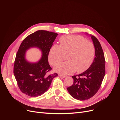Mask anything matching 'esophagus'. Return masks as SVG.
Masks as SVG:
<instances>
[{
    "label": "esophagus",
    "mask_w": 120,
    "mask_h": 120,
    "mask_svg": "<svg viewBox=\"0 0 120 120\" xmlns=\"http://www.w3.org/2000/svg\"><path fill=\"white\" fill-rule=\"evenodd\" d=\"M59 76H60V77H63V78H66V77H67V76H66V75H59Z\"/></svg>",
    "instance_id": "obj_1"
}]
</instances>
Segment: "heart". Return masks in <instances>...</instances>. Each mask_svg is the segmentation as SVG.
I'll list each match as a JSON object with an SVG mask.
<instances>
[{
  "mask_svg": "<svg viewBox=\"0 0 120 120\" xmlns=\"http://www.w3.org/2000/svg\"><path fill=\"white\" fill-rule=\"evenodd\" d=\"M60 45H54L50 49L49 60L52 65L58 63L67 54L66 62L56 65L54 71L62 74H70L75 71L81 72L90 67L95 55L93 44L78 35L62 36Z\"/></svg>",
  "mask_w": 120,
  "mask_h": 120,
  "instance_id": "heart-1",
  "label": "heart"
}]
</instances>
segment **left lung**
I'll return each mask as SVG.
<instances>
[{"instance_id":"obj_1","label":"left lung","mask_w":120,"mask_h":120,"mask_svg":"<svg viewBox=\"0 0 120 120\" xmlns=\"http://www.w3.org/2000/svg\"><path fill=\"white\" fill-rule=\"evenodd\" d=\"M95 48V58L90 68L84 72L72 76L73 85L67 88L74 99L87 100L98 91L105 75V59L101 45L96 38L90 35Z\"/></svg>"}]
</instances>
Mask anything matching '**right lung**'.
I'll return each instance as SVG.
<instances>
[{
	"label": "right lung",
	"mask_w": 120,
	"mask_h": 120,
	"mask_svg": "<svg viewBox=\"0 0 120 120\" xmlns=\"http://www.w3.org/2000/svg\"><path fill=\"white\" fill-rule=\"evenodd\" d=\"M58 34L39 30L24 39L18 49L15 61L14 73L20 90L30 97H37L46 92L57 73L49 74L52 70L48 56L53 42ZM39 48L41 57L36 62H30L26 58V50L30 48Z\"/></svg>",
	"instance_id": "obj_1"
}]
</instances>
